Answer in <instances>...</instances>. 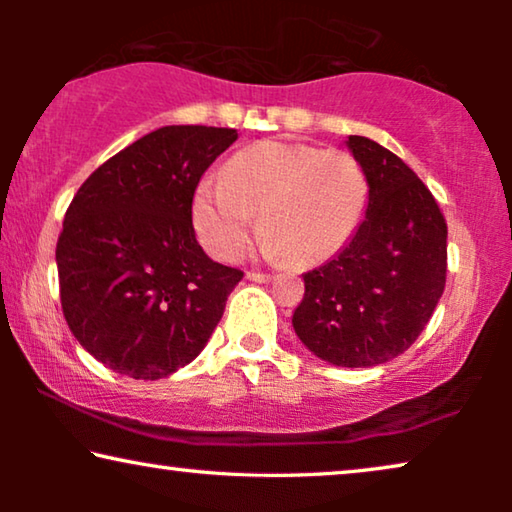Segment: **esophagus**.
<instances>
[{"instance_id": "34e87169", "label": "esophagus", "mask_w": 512, "mask_h": 512, "mask_svg": "<svg viewBox=\"0 0 512 512\" xmlns=\"http://www.w3.org/2000/svg\"><path fill=\"white\" fill-rule=\"evenodd\" d=\"M247 279L249 282H258V284H265V282H270V275H263V272H247Z\"/></svg>"}]
</instances>
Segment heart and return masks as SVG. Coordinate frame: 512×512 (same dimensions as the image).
<instances>
[{"mask_svg": "<svg viewBox=\"0 0 512 512\" xmlns=\"http://www.w3.org/2000/svg\"><path fill=\"white\" fill-rule=\"evenodd\" d=\"M368 207V177L345 151L265 139L205 179L193 198V226L207 251L230 261L254 230L268 258L312 268L352 242Z\"/></svg>", "mask_w": 512, "mask_h": 512, "instance_id": "heart-1", "label": "heart"}]
</instances>
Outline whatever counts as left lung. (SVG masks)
<instances>
[{
	"instance_id": "1",
	"label": "left lung",
	"mask_w": 512,
	"mask_h": 512,
	"mask_svg": "<svg viewBox=\"0 0 512 512\" xmlns=\"http://www.w3.org/2000/svg\"><path fill=\"white\" fill-rule=\"evenodd\" d=\"M347 149L368 177V207L352 242L305 272L293 331L321 361L380 366L403 354L429 324L445 289L447 223L422 179L373 139Z\"/></svg>"
}]
</instances>
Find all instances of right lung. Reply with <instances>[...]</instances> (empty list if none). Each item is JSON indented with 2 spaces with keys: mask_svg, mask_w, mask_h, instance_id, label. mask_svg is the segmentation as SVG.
<instances>
[{
  "mask_svg": "<svg viewBox=\"0 0 512 512\" xmlns=\"http://www.w3.org/2000/svg\"><path fill=\"white\" fill-rule=\"evenodd\" d=\"M233 128L165 125L97 167L55 249L69 331L135 380L177 373L205 349L242 272L195 240L193 195Z\"/></svg>",
  "mask_w": 512,
  "mask_h": 512,
  "instance_id": "obj_1",
  "label": "right lung"
}]
</instances>
